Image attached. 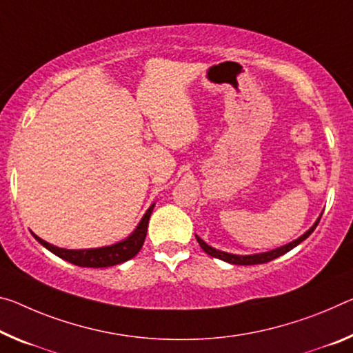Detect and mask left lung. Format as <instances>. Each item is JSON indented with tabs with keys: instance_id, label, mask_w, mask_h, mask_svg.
<instances>
[{
	"instance_id": "8db88e82",
	"label": "left lung",
	"mask_w": 353,
	"mask_h": 353,
	"mask_svg": "<svg viewBox=\"0 0 353 353\" xmlns=\"http://www.w3.org/2000/svg\"><path fill=\"white\" fill-rule=\"evenodd\" d=\"M322 216V215H321ZM321 216L317 218L314 225H312L307 231L303 234V236H300L297 240H294V242H290L288 245H284V247H279L275 248L272 251H267V253H259V254H248V256H240V254H231V253H226V251H220L214 247H210V245H207L203 239L196 236V240L199 243V247L203 248L207 254L212 256V257H218V259L229 262V264H237V265H254V264H265V262H270L273 259H276V257L286 254L288 251H290L292 248L297 247L299 243L303 242L305 239H307L314 231L316 226L319 225V221H321Z\"/></svg>"
}]
</instances>
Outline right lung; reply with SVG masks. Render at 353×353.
<instances>
[{
	"mask_svg": "<svg viewBox=\"0 0 353 353\" xmlns=\"http://www.w3.org/2000/svg\"><path fill=\"white\" fill-rule=\"evenodd\" d=\"M152 204L146 210V214L143 215L141 221L137 226L135 231H133L130 236L127 239L121 240L114 245H108V247H102V248H88V250H65V248H59L54 247V245L46 242L41 237H37L36 234H32L34 239L39 243L43 245L48 251H52L53 254H56L61 259H64L70 264H75L78 267H94V268H100V267H111V265H117L122 264L128 259H132L133 256L138 254V251L141 250L144 239H146L148 234V223L150 214L154 210Z\"/></svg>",
	"mask_w": 353,
	"mask_h": 353,
	"instance_id": "1",
	"label": "right lung"
}]
</instances>
